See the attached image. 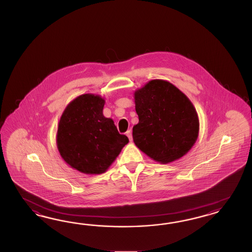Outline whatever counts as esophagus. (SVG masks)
Returning a JSON list of instances; mask_svg holds the SVG:
<instances>
[{"mask_svg": "<svg viewBox=\"0 0 252 252\" xmlns=\"http://www.w3.org/2000/svg\"><path fill=\"white\" fill-rule=\"evenodd\" d=\"M126 136L129 138L130 141H132V132H131L130 130H128V131L126 132Z\"/></svg>", "mask_w": 252, "mask_h": 252, "instance_id": "34e87169", "label": "esophagus"}]
</instances>
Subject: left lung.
<instances>
[{"label":"left lung","mask_w":252,"mask_h":252,"mask_svg":"<svg viewBox=\"0 0 252 252\" xmlns=\"http://www.w3.org/2000/svg\"><path fill=\"white\" fill-rule=\"evenodd\" d=\"M138 123L135 145L162 164L180 159L196 143L199 120L189 97L167 80L153 79L134 92Z\"/></svg>","instance_id":"left-lung-1"}]
</instances>
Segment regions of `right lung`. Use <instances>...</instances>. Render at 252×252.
Instances as JSON below:
<instances>
[{"instance_id":"add662e5","label":"right lung","mask_w":252,"mask_h":252,"mask_svg":"<svg viewBox=\"0 0 252 252\" xmlns=\"http://www.w3.org/2000/svg\"><path fill=\"white\" fill-rule=\"evenodd\" d=\"M104 104L98 94L79 95L58 123L56 145L62 159L86 175L105 173L129 141L119 134L114 120L103 115Z\"/></svg>"}]
</instances>
